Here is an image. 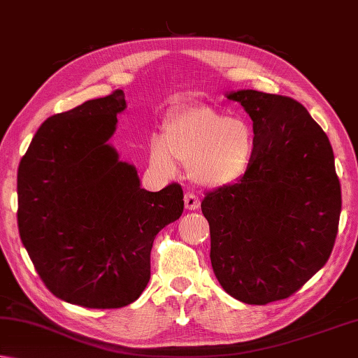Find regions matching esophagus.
<instances>
[{
    "mask_svg": "<svg viewBox=\"0 0 358 358\" xmlns=\"http://www.w3.org/2000/svg\"><path fill=\"white\" fill-rule=\"evenodd\" d=\"M184 201H185V208H188V210H196L201 204L199 198L193 192H187L184 196Z\"/></svg>",
    "mask_w": 358,
    "mask_h": 358,
    "instance_id": "esophagus-1",
    "label": "esophagus"
}]
</instances>
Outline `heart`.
Instances as JSON below:
<instances>
[{
  "label": "heart",
  "instance_id": "1",
  "mask_svg": "<svg viewBox=\"0 0 358 358\" xmlns=\"http://www.w3.org/2000/svg\"><path fill=\"white\" fill-rule=\"evenodd\" d=\"M254 154L252 126L245 118L229 117L208 106H190L174 112L162 127V140H152L150 145V159L157 168L174 173V157L190 165L192 178L206 187L238 180L248 171Z\"/></svg>",
  "mask_w": 358,
  "mask_h": 358
}]
</instances>
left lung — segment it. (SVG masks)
Returning <instances> with one entry per match:
<instances>
[{
	"label": "left lung",
	"instance_id": "obj_1",
	"mask_svg": "<svg viewBox=\"0 0 358 358\" xmlns=\"http://www.w3.org/2000/svg\"><path fill=\"white\" fill-rule=\"evenodd\" d=\"M252 120L255 154L237 184L207 193L210 260L224 292L245 304L287 299L326 265L341 187L326 132L289 96L229 93Z\"/></svg>",
	"mask_w": 358,
	"mask_h": 358
}]
</instances>
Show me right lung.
Here are the masks:
<instances>
[{"label": "right lung", "instance_id": "obj_1", "mask_svg": "<svg viewBox=\"0 0 358 358\" xmlns=\"http://www.w3.org/2000/svg\"><path fill=\"white\" fill-rule=\"evenodd\" d=\"M124 109L115 90L50 117L18 166V232L34 268L56 298L87 308L138 299L154 238L184 212L178 182L146 192L107 143Z\"/></svg>", "mask_w": 358, "mask_h": 358}]
</instances>
